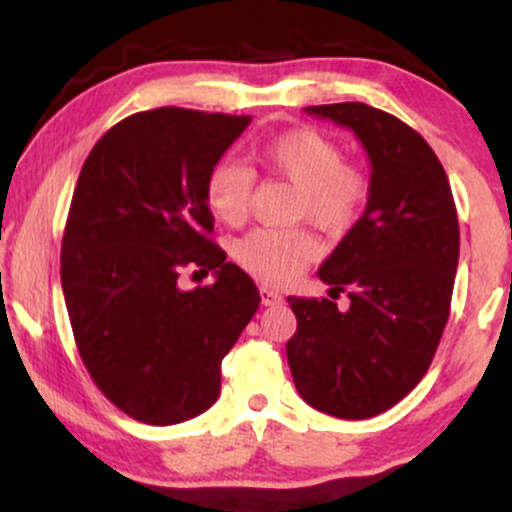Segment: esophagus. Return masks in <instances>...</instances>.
Wrapping results in <instances>:
<instances>
[{"label": "esophagus", "mask_w": 512, "mask_h": 512, "mask_svg": "<svg viewBox=\"0 0 512 512\" xmlns=\"http://www.w3.org/2000/svg\"><path fill=\"white\" fill-rule=\"evenodd\" d=\"M260 298H262V305H279L284 301V296H281L279 291L269 289V286H260Z\"/></svg>", "instance_id": "1"}]
</instances>
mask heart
Listing matches in <instances>:
<instances>
[{"label":"heart","mask_w":512,"mask_h":512,"mask_svg":"<svg viewBox=\"0 0 512 512\" xmlns=\"http://www.w3.org/2000/svg\"><path fill=\"white\" fill-rule=\"evenodd\" d=\"M257 161L298 187L296 219H308L330 236H342L361 216L368 182L344 166V154L315 129L276 134L257 149ZM255 175L238 161H221L209 170L204 199L216 219L240 223L248 216ZM320 255L313 233L303 228H257L236 243V260L245 272L267 284H286Z\"/></svg>","instance_id":"b5f03b06"}]
</instances>
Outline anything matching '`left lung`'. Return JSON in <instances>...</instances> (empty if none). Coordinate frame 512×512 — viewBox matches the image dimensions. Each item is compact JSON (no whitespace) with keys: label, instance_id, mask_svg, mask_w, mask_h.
Wrapping results in <instances>:
<instances>
[{"label":"left lung","instance_id":"obj_1","mask_svg":"<svg viewBox=\"0 0 512 512\" xmlns=\"http://www.w3.org/2000/svg\"><path fill=\"white\" fill-rule=\"evenodd\" d=\"M305 113L356 134L370 185L363 216L317 272L330 298H289L298 327L286 356L310 407L370 419L419 385L443 337L460 260L455 199L431 146L395 115L366 103Z\"/></svg>","mask_w":512,"mask_h":512}]
</instances>
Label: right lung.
Returning a JSON list of instances; mask_svg holds the SVG:
<instances>
[{
	"instance_id": "obj_1",
	"label": "right lung",
	"mask_w": 512,
	"mask_h": 512,
	"mask_svg": "<svg viewBox=\"0 0 512 512\" xmlns=\"http://www.w3.org/2000/svg\"><path fill=\"white\" fill-rule=\"evenodd\" d=\"M248 115L156 108L98 139L62 238V291L81 361L117 409L151 426L195 419L221 392V361L260 291L209 240V170ZM182 266L214 271L182 292Z\"/></svg>"
}]
</instances>
